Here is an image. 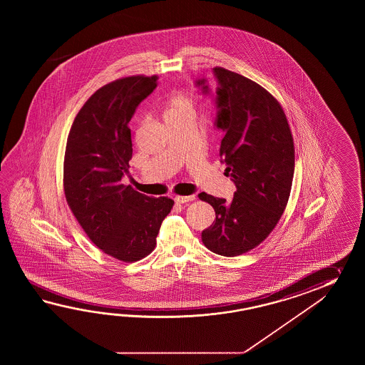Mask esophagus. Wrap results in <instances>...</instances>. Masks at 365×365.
Instances as JSON below:
<instances>
[{"label":"esophagus","mask_w":365,"mask_h":365,"mask_svg":"<svg viewBox=\"0 0 365 365\" xmlns=\"http://www.w3.org/2000/svg\"><path fill=\"white\" fill-rule=\"evenodd\" d=\"M194 198L195 197H194L193 194L192 195H176L175 197V202L181 205V203H187V202L193 201Z\"/></svg>","instance_id":"obj_1"}]
</instances>
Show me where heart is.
<instances>
[{
    "label": "heart",
    "instance_id": "heart-1",
    "mask_svg": "<svg viewBox=\"0 0 365 365\" xmlns=\"http://www.w3.org/2000/svg\"><path fill=\"white\" fill-rule=\"evenodd\" d=\"M195 116V103L190 96L185 93L175 95L168 101L165 118L168 117H194Z\"/></svg>",
    "mask_w": 365,
    "mask_h": 365
}]
</instances>
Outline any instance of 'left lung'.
Returning <instances> with one entry per match:
<instances>
[{"mask_svg":"<svg viewBox=\"0 0 365 365\" xmlns=\"http://www.w3.org/2000/svg\"><path fill=\"white\" fill-rule=\"evenodd\" d=\"M217 79L214 126L225 132L220 162L236 192L231 201L198 194L215 210V220L202 231L206 248L233 257L257 247L269 236L286 209L295 171V148L279 103L264 87L223 68ZM209 95L206 78L195 81Z\"/></svg>","mask_w":365,"mask_h":365,"instance_id":"8db88e82","label":"left lung"}]
</instances>
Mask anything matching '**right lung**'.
I'll return each mask as SVG.
<instances>
[{"instance_id": "right-lung-1", "label": "right lung", "mask_w": 365, "mask_h": 365, "mask_svg": "<svg viewBox=\"0 0 365 365\" xmlns=\"http://www.w3.org/2000/svg\"><path fill=\"white\" fill-rule=\"evenodd\" d=\"M156 86V77L143 76L103 86L78 112L65 151L70 209L98 248L125 262L154 250L173 206L168 197L153 198L121 184L133 154L129 121Z\"/></svg>"}]
</instances>
